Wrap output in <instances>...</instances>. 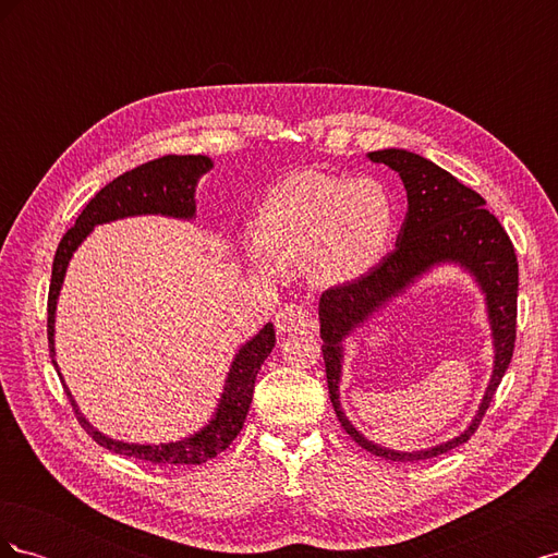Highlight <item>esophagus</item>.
<instances>
[{
	"label": "esophagus",
	"instance_id": "esophagus-1",
	"mask_svg": "<svg viewBox=\"0 0 558 558\" xmlns=\"http://www.w3.org/2000/svg\"><path fill=\"white\" fill-rule=\"evenodd\" d=\"M312 324V312L302 305H283L277 316H275V326L279 332H298V330H305Z\"/></svg>",
	"mask_w": 558,
	"mask_h": 558
}]
</instances>
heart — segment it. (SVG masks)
<instances>
[{"label": "heart", "instance_id": "heart-1", "mask_svg": "<svg viewBox=\"0 0 558 558\" xmlns=\"http://www.w3.org/2000/svg\"><path fill=\"white\" fill-rule=\"evenodd\" d=\"M393 232V197L377 179L298 172L267 195L248 242L263 269H305L316 283H342L369 272Z\"/></svg>", "mask_w": 558, "mask_h": 558}]
</instances>
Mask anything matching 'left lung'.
<instances>
[{"instance_id": "obj_1", "label": "left lung", "mask_w": 558, "mask_h": 558, "mask_svg": "<svg viewBox=\"0 0 558 558\" xmlns=\"http://www.w3.org/2000/svg\"><path fill=\"white\" fill-rule=\"evenodd\" d=\"M373 162H384L396 170L408 191V216L398 232L396 248L384 256L369 272L347 283L330 286L320 293L318 318L320 340H324V361L328 377V393L342 428L351 440H356L365 451L386 461H424L433 456L447 453L475 435L494 400L498 384L508 369L517 340V291H519V265L512 240L500 226L498 218L488 211L484 197L459 179H453L442 167L421 158L410 150L384 148L367 154ZM461 262L481 281L487 293L489 319L493 320L497 361L495 375L481 405L478 416L465 434L433 450L393 452L373 446L353 429L339 408V373L343 337L384 301L395 296L404 284L423 274L437 262Z\"/></svg>"}]
</instances>
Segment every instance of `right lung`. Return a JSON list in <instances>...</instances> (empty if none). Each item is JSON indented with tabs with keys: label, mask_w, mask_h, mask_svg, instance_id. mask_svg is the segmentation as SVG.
Listing matches in <instances>:
<instances>
[{
	"label": "right lung",
	"mask_w": 558,
	"mask_h": 558,
	"mask_svg": "<svg viewBox=\"0 0 558 558\" xmlns=\"http://www.w3.org/2000/svg\"><path fill=\"white\" fill-rule=\"evenodd\" d=\"M211 167L207 156H162L158 160L144 162L134 170L121 174L107 183L76 218V223L64 232V238L58 244L56 260H53V277H50L48 289V351L50 359L56 356L53 347V324H56V305L58 293L64 279V269L70 265L72 253L76 246L86 240V234L99 226L116 221V218L137 216V214H165L177 218H191L195 214V183ZM275 349V328L267 324L251 342H246L238 359H234L230 375L223 388L221 404H218L216 416L209 421L205 430L189 437V440L170 442V445H128L111 440V437L97 433L86 418L76 410V402L72 393L66 391L72 408L76 412L78 424L83 426L93 440L113 453L132 456V459L150 461V463H170V465H199L214 459L232 445L234 437L240 435L251 400H253V386H256V375L269 351ZM56 369L58 363L53 361Z\"/></svg>",
	"instance_id": "1"
}]
</instances>
